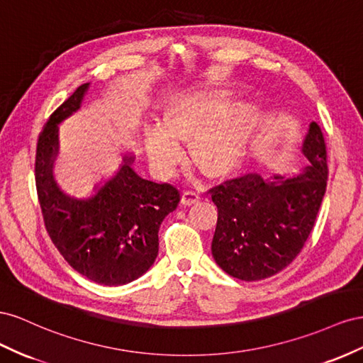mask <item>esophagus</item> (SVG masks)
<instances>
[{
	"instance_id": "esophagus-1",
	"label": "esophagus",
	"mask_w": 363,
	"mask_h": 363,
	"mask_svg": "<svg viewBox=\"0 0 363 363\" xmlns=\"http://www.w3.org/2000/svg\"><path fill=\"white\" fill-rule=\"evenodd\" d=\"M199 199H201L199 193H196V191H193V190L184 191V194H182V205L190 206V205H193V203H196V202H199Z\"/></svg>"
}]
</instances>
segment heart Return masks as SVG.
<instances>
[{"mask_svg": "<svg viewBox=\"0 0 363 363\" xmlns=\"http://www.w3.org/2000/svg\"><path fill=\"white\" fill-rule=\"evenodd\" d=\"M231 86L190 88L176 96L162 113V123L146 129V150L153 169L169 176L182 158L181 141L190 140L191 161L210 176H225L239 167L260 121L254 100L232 103Z\"/></svg>", "mask_w": 363, "mask_h": 363, "instance_id": "b5f03b06", "label": "heart"}]
</instances>
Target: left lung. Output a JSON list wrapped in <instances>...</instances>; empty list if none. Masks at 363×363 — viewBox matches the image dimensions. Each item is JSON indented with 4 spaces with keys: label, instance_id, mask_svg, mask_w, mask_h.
Here are the masks:
<instances>
[{
    "label": "left lung",
    "instance_id": "left-lung-1",
    "mask_svg": "<svg viewBox=\"0 0 363 363\" xmlns=\"http://www.w3.org/2000/svg\"><path fill=\"white\" fill-rule=\"evenodd\" d=\"M301 152L308 162L291 178L267 181L251 173L211 189L219 213L211 252L228 275L264 279L303 250L327 187L325 143L315 121L308 124Z\"/></svg>",
    "mask_w": 363,
    "mask_h": 363
}]
</instances>
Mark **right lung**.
Wrapping results in <instances>:
<instances>
[{
  "label": "right lung",
  "instance_id": "obj_1",
  "mask_svg": "<svg viewBox=\"0 0 363 363\" xmlns=\"http://www.w3.org/2000/svg\"><path fill=\"white\" fill-rule=\"evenodd\" d=\"M89 84L55 111L39 135L35 178L44 223L68 264L103 286H123L146 274L158 255V231L164 217L179 203V191L133 170L135 155L124 153L118 170L94 185L88 198L59 187L55 162L59 124L82 108Z\"/></svg>",
  "mask_w": 363,
  "mask_h": 363
}]
</instances>
